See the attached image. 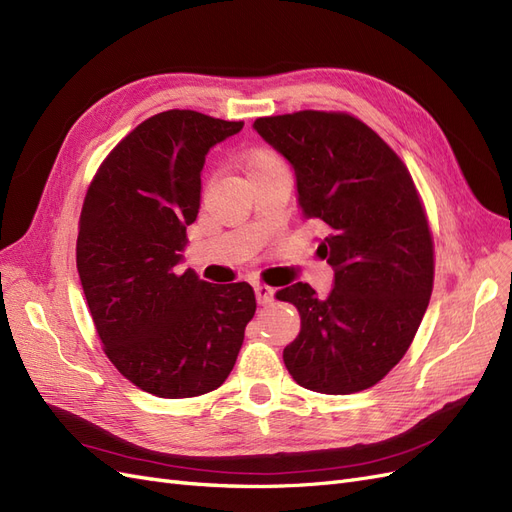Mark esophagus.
<instances>
[{
  "instance_id": "esophagus-1",
  "label": "esophagus",
  "mask_w": 512,
  "mask_h": 512,
  "mask_svg": "<svg viewBox=\"0 0 512 512\" xmlns=\"http://www.w3.org/2000/svg\"><path fill=\"white\" fill-rule=\"evenodd\" d=\"M254 292H256V299H258V303L260 305H271L273 301H275V297H273V288L271 286H265V284H256L254 286Z\"/></svg>"
}]
</instances>
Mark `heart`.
Instances as JSON below:
<instances>
[{
	"instance_id": "heart-1",
	"label": "heart",
	"mask_w": 512,
	"mask_h": 512,
	"mask_svg": "<svg viewBox=\"0 0 512 512\" xmlns=\"http://www.w3.org/2000/svg\"><path fill=\"white\" fill-rule=\"evenodd\" d=\"M275 164H282V160L275 156L271 151H256L252 160H250V168H265V166H275Z\"/></svg>"
}]
</instances>
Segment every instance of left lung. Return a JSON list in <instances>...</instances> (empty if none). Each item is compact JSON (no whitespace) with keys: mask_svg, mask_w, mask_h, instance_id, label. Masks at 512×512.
Returning a JSON list of instances; mask_svg holds the SVG:
<instances>
[{"mask_svg":"<svg viewBox=\"0 0 512 512\" xmlns=\"http://www.w3.org/2000/svg\"><path fill=\"white\" fill-rule=\"evenodd\" d=\"M254 130L294 168L305 220L322 226L329 297L297 282L275 294L299 309L284 363L303 389L350 395L378 384L421 327L433 288V239L406 164L361 119L299 111Z\"/></svg>","mask_w":512,"mask_h":512,"instance_id":"left-lung-1","label":"left lung"}]
</instances>
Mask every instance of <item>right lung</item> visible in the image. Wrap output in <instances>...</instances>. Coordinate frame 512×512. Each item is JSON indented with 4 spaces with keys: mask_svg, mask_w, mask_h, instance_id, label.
<instances>
[{
    "mask_svg": "<svg viewBox=\"0 0 512 512\" xmlns=\"http://www.w3.org/2000/svg\"><path fill=\"white\" fill-rule=\"evenodd\" d=\"M241 128L179 108L153 115L108 153L85 196L76 269L91 318L119 374L156 397L222 386L256 312L250 284L175 271L205 156Z\"/></svg>",
    "mask_w": 512,
    "mask_h": 512,
    "instance_id": "right-lung-1",
    "label": "right lung"
}]
</instances>
